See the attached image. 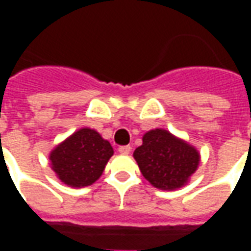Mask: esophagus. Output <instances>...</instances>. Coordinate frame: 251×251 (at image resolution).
<instances>
[{"label": "esophagus", "mask_w": 251, "mask_h": 251, "mask_svg": "<svg viewBox=\"0 0 251 251\" xmlns=\"http://www.w3.org/2000/svg\"><path fill=\"white\" fill-rule=\"evenodd\" d=\"M131 151L130 145H122V147L118 148V152L121 153V154H129Z\"/></svg>", "instance_id": "obj_1"}]
</instances>
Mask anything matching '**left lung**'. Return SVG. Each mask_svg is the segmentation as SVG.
<instances>
[{
  "label": "left lung",
  "mask_w": 251,
  "mask_h": 251,
  "mask_svg": "<svg viewBox=\"0 0 251 251\" xmlns=\"http://www.w3.org/2000/svg\"><path fill=\"white\" fill-rule=\"evenodd\" d=\"M142 176L158 189L180 188L199 167L200 154L192 145L168 130L154 129L142 137L133 153Z\"/></svg>",
  "instance_id": "left-lung-1"
}]
</instances>
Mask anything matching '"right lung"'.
Listing matches in <instances>:
<instances>
[{
  "instance_id": "add662e5",
  "label": "right lung",
  "mask_w": 251,
  "mask_h": 251,
  "mask_svg": "<svg viewBox=\"0 0 251 251\" xmlns=\"http://www.w3.org/2000/svg\"><path fill=\"white\" fill-rule=\"evenodd\" d=\"M113 153L110 142L98 131L83 127L59 144L50 160L53 172L64 184L80 188L100 177Z\"/></svg>"
}]
</instances>
